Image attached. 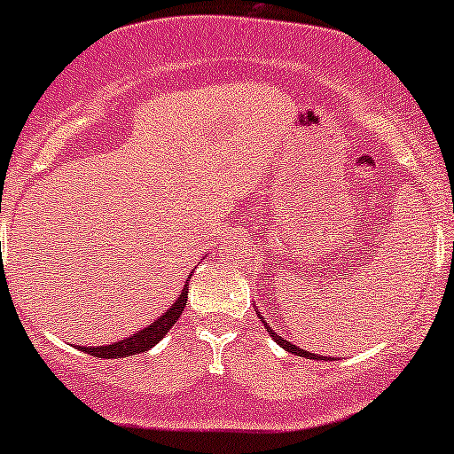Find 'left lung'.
Returning a JSON list of instances; mask_svg holds the SVG:
<instances>
[{
    "label": "left lung",
    "mask_w": 454,
    "mask_h": 454,
    "mask_svg": "<svg viewBox=\"0 0 454 454\" xmlns=\"http://www.w3.org/2000/svg\"><path fill=\"white\" fill-rule=\"evenodd\" d=\"M259 319H262V322H263V317H259ZM263 325H266V328H268V334H270V337H272L274 340H277V343H278V345H281V348H283V349L292 351V354H295V356H302V358H313V360H325V356H322V358H319V356H317V354H310V351H304V349L295 348V345H292V343H289V340H285L283 337H278V334H277V333H274V330H270V325H268L266 322H263Z\"/></svg>",
    "instance_id": "8db88e82"
}]
</instances>
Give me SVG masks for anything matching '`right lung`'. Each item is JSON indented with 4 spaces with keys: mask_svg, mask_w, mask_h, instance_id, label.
I'll return each instance as SVG.
<instances>
[{
    "mask_svg": "<svg viewBox=\"0 0 454 454\" xmlns=\"http://www.w3.org/2000/svg\"><path fill=\"white\" fill-rule=\"evenodd\" d=\"M191 278V277H188ZM186 298H188V285H184L182 289L180 298L176 300V304L162 313V317L156 319L154 324H150L147 328L141 330V333L132 334V337L117 340L114 345H100V348H81L83 351H88L90 356H96V358H124V356H135L141 354V351H147L150 348H154L159 340L169 333V328L177 322V317L182 315V310L186 307Z\"/></svg>",
    "mask_w": 454,
    "mask_h": 454,
    "instance_id": "right-lung-1",
    "label": "right lung"
}]
</instances>
